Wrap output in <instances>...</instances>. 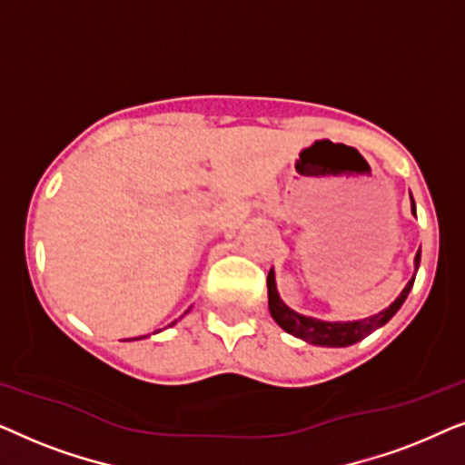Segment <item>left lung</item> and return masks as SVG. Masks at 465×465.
Segmentation results:
<instances>
[{
	"mask_svg": "<svg viewBox=\"0 0 465 465\" xmlns=\"http://www.w3.org/2000/svg\"><path fill=\"white\" fill-rule=\"evenodd\" d=\"M412 213H415V201H412ZM419 262H421V247H419V252L415 256L417 269H419ZM412 283H415V277L406 283V288L402 290V294L396 298V302H391L390 307H387L385 311H381L379 315H372V317H368V320H361V322L332 323V322L313 320V317L298 315L296 311L285 307V304L282 302V298H279V294H277L275 275H272V271H269V277H266V288H269V311H271L272 320H275L279 326L285 330V332L294 334L296 339H302V341L311 342V345H322V347L353 345V342H358L361 339H366L368 334H372L377 328L385 326V323L398 313V309L402 307V302L406 301V296H409Z\"/></svg>",
	"mask_w": 465,
	"mask_h": 465,
	"instance_id": "8db88e82",
	"label": "left lung"
}]
</instances>
